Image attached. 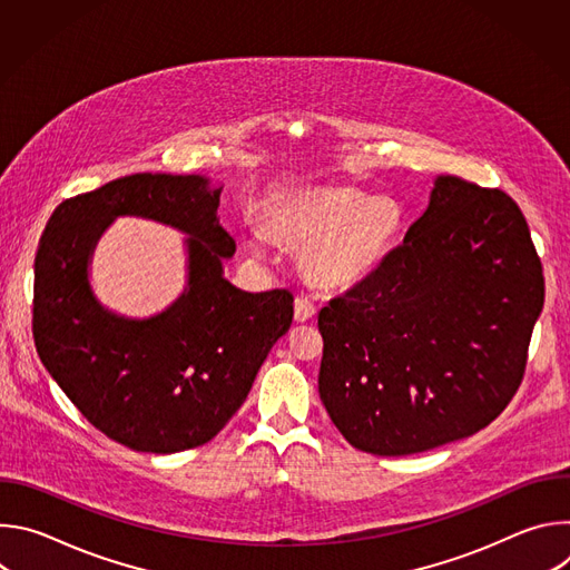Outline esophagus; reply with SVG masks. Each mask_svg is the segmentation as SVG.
<instances>
[{"label": "esophagus", "instance_id": "1", "mask_svg": "<svg viewBox=\"0 0 570 570\" xmlns=\"http://www.w3.org/2000/svg\"><path fill=\"white\" fill-rule=\"evenodd\" d=\"M313 315H315V304H313V299H308V297H297V299H295V320H297V322H308V320H313Z\"/></svg>", "mask_w": 570, "mask_h": 570}]
</instances>
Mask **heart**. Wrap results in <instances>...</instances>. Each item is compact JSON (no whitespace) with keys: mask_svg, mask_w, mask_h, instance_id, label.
I'll use <instances>...</instances> for the list:
<instances>
[{"mask_svg":"<svg viewBox=\"0 0 570 570\" xmlns=\"http://www.w3.org/2000/svg\"><path fill=\"white\" fill-rule=\"evenodd\" d=\"M275 236L302 250L304 277L322 288H347L370 277L399 243L405 214L390 196L347 185L291 191L271 205ZM257 253V240H255Z\"/></svg>","mask_w":570,"mask_h":570,"instance_id":"1","label":"heart"}]
</instances>
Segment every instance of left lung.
Masks as SVG:
<instances>
[{
    "mask_svg": "<svg viewBox=\"0 0 570 570\" xmlns=\"http://www.w3.org/2000/svg\"><path fill=\"white\" fill-rule=\"evenodd\" d=\"M543 295L519 205L440 176L401 246L317 315L324 409L352 446L374 455L478 433L523 381Z\"/></svg>",
    "mask_w": 570,
    "mask_h": 570,
    "instance_id": "obj_1",
    "label": "left lung"
}]
</instances>
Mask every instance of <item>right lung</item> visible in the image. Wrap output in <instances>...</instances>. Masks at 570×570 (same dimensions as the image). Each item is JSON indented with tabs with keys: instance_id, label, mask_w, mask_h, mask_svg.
Returning <instances> with one entry per match:
<instances>
[{
	"instance_id": "1",
	"label": "right lung",
	"mask_w": 570,
	"mask_h": 570,
	"mask_svg": "<svg viewBox=\"0 0 570 570\" xmlns=\"http://www.w3.org/2000/svg\"><path fill=\"white\" fill-rule=\"evenodd\" d=\"M218 200L220 187L203 176L135 174L62 200L40 238L38 356L80 415L132 451L178 453L209 442L293 322L286 288L246 293L223 277L236 243L218 225ZM117 215L190 234L186 293L144 321L108 312L87 279L96 240Z\"/></svg>"
}]
</instances>
